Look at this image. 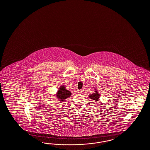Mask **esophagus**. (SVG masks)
<instances>
[{"instance_id": "34e87169", "label": "esophagus", "mask_w": 150, "mask_h": 150, "mask_svg": "<svg viewBox=\"0 0 150 150\" xmlns=\"http://www.w3.org/2000/svg\"><path fill=\"white\" fill-rule=\"evenodd\" d=\"M77 93H79V94H81V93H83V90H82V89H81V90H77V92H76Z\"/></svg>"}]
</instances>
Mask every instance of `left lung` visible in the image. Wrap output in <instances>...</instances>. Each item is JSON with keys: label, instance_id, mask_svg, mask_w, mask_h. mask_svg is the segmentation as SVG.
<instances>
[{"label": "left lung", "instance_id": "8db88e82", "mask_svg": "<svg viewBox=\"0 0 150 150\" xmlns=\"http://www.w3.org/2000/svg\"><path fill=\"white\" fill-rule=\"evenodd\" d=\"M96 92V93H93L91 95H89V98L91 99H92L94 100H95V101H97L99 99V98L100 97V96L99 94L98 93V92L97 91H95Z\"/></svg>", "mask_w": 150, "mask_h": 150}]
</instances>
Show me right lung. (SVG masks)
Listing matches in <instances>:
<instances>
[{"mask_svg":"<svg viewBox=\"0 0 150 150\" xmlns=\"http://www.w3.org/2000/svg\"><path fill=\"white\" fill-rule=\"evenodd\" d=\"M71 95V93L68 90L65 89L64 86H62L59 89L58 91L57 97L60 101H63Z\"/></svg>","mask_w":150,"mask_h":150,"instance_id":"obj_1","label":"right lung"}]
</instances>
